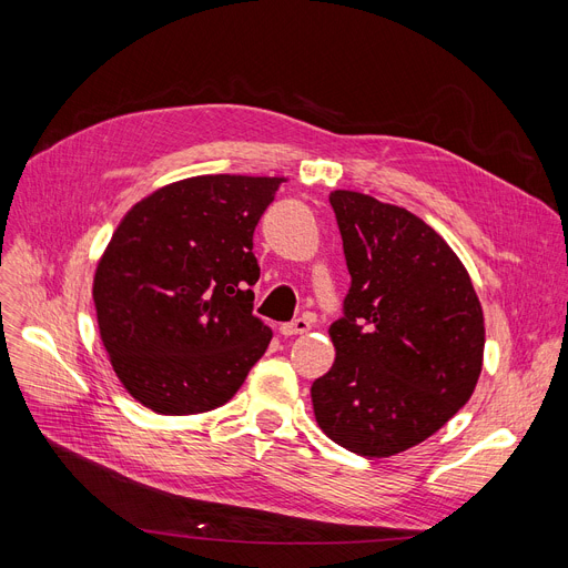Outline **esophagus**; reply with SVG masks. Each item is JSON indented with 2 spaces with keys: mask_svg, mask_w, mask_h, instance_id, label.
<instances>
[{
  "mask_svg": "<svg viewBox=\"0 0 568 568\" xmlns=\"http://www.w3.org/2000/svg\"><path fill=\"white\" fill-rule=\"evenodd\" d=\"M312 328V321L310 318H293L291 323H284V326L280 328V333L284 335V337H293V335H303V333H307Z\"/></svg>",
  "mask_w": 568,
  "mask_h": 568,
  "instance_id": "esophagus-1",
  "label": "esophagus"
}]
</instances>
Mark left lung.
<instances>
[{"label": "left lung", "instance_id": "left-lung-1", "mask_svg": "<svg viewBox=\"0 0 568 568\" xmlns=\"http://www.w3.org/2000/svg\"><path fill=\"white\" fill-rule=\"evenodd\" d=\"M351 288L331 326L335 363L312 384L318 427L342 448L388 457L435 435L483 367L478 295L446 240L409 210L331 194Z\"/></svg>", "mask_w": 568, "mask_h": 568}]
</instances>
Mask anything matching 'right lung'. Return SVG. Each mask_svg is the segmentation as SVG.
<instances>
[{
	"label": "right lung",
	"instance_id": "right-lung-1",
	"mask_svg": "<svg viewBox=\"0 0 568 568\" xmlns=\"http://www.w3.org/2000/svg\"><path fill=\"white\" fill-rule=\"evenodd\" d=\"M284 178L199 175L133 205L97 265L101 342L143 407L192 416L226 404L273 339L252 314L254 229Z\"/></svg>",
	"mask_w": 568,
	"mask_h": 568
}]
</instances>
